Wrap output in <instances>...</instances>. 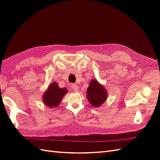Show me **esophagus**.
Returning a JSON list of instances; mask_svg holds the SVG:
<instances>
[{
	"label": "esophagus",
	"instance_id": "obj_1",
	"mask_svg": "<svg viewBox=\"0 0 160 160\" xmlns=\"http://www.w3.org/2000/svg\"><path fill=\"white\" fill-rule=\"evenodd\" d=\"M71 88L75 91H77V89H78V85H77V84H73L71 85Z\"/></svg>",
	"mask_w": 160,
	"mask_h": 160
}]
</instances>
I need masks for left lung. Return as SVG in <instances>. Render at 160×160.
I'll use <instances>...</instances> for the list:
<instances>
[{"label": "left lung", "instance_id": "left-lung-1", "mask_svg": "<svg viewBox=\"0 0 160 160\" xmlns=\"http://www.w3.org/2000/svg\"><path fill=\"white\" fill-rule=\"evenodd\" d=\"M87 99L93 108H99L108 98V91L97 79H92L86 91Z\"/></svg>", "mask_w": 160, "mask_h": 160}]
</instances>
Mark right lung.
I'll use <instances>...</instances> for the list:
<instances>
[{
  "label": "right lung",
  "mask_w": 160,
  "mask_h": 160,
  "mask_svg": "<svg viewBox=\"0 0 160 160\" xmlns=\"http://www.w3.org/2000/svg\"><path fill=\"white\" fill-rule=\"evenodd\" d=\"M68 93L66 88H61L56 82L51 83L42 95V102L51 109L56 108L59 105L62 98Z\"/></svg>",
  "instance_id": "add662e5"
}]
</instances>
